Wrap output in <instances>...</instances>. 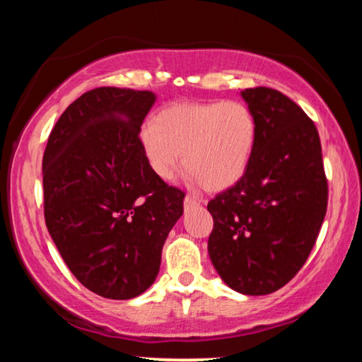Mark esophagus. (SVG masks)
<instances>
[{
	"instance_id": "esophagus-1",
	"label": "esophagus",
	"mask_w": 362,
	"mask_h": 362,
	"mask_svg": "<svg viewBox=\"0 0 362 362\" xmlns=\"http://www.w3.org/2000/svg\"><path fill=\"white\" fill-rule=\"evenodd\" d=\"M199 204H201V201L193 198L192 194H187L185 199H183V206H185V209H189V207H196V206H199Z\"/></svg>"
}]
</instances>
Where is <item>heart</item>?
I'll list each match as a JSON object with an SVG mask.
<instances>
[{"instance_id":"obj_1","label":"heart","mask_w":362,"mask_h":362,"mask_svg":"<svg viewBox=\"0 0 362 362\" xmlns=\"http://www.w3.org/2000/svg\"><path fill=\"white\" fill-rule=\"evenodd\" d=\"M255 142L257 119L240 100L173 103L139 134L140 150L158 179L169 180L183 163L192 180L209 192L241 180Z\"/></svg>"}]
</instances>
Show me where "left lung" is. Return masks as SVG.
Returning <instances> with one entry per match:
<instances>
[{"instance_id":"1","label":"left lung","mask_w":362,"mask_h":362,"mask_svg":"<svg viewBox=\"0 0 362 362\" xmlns=\"http://www.w3.org/2000/svg\"><path fill=\"white\" fill-rule=\"evenodd\" d=\"M241 95L257 119V142L241 180L207 204V250L233 291L265 296L308 259L327 211V179L320 134L296 102L263 86Z\"/></svg>"}]
</instances>
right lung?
<instances>
[{"instance_id":"right-lung-1","label":"right lung","mask_w":362,"mask_h":362,"mask_svg":"<svg viewBox=\"0 0 362 362\" xmlns=\"http://www.w3.org/2000/svg\"><path fill=\"white\" fill-rule=\"evenodd\" d=\"M150 90L103 86L70 103L42 156L45 220L75 278L97 296L127 300L153 284L185 193L151 173L140 126Z\"/></svg>"}]
</instances>
